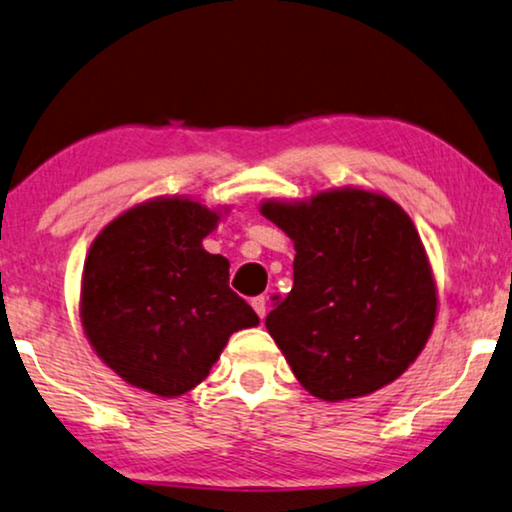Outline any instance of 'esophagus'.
Wrapping results in <instances>:
<instances>
[{
	"label": "esophagus",
	"instance_id": "obj_1",
	"mask_svg": "<svg viewBox=\"0 0 512 512\" xmlns=\"http://www.w3.org/2000/svg\"><path fill=\"white\" fill-rule=\"evenodd\" d=\"M252 309H255V313H257V316H260V318H264V316H267V309H269V306H267V297H255V299H252Z\"/></svg>",
	"mask_w": 512,
	"mask_h": 512
}]
</instances>
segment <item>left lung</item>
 <instances>
[{"label":"left lung","mask_w":512,"mask_h":512,"mask_svg":"<svg viewBox=\"0 0 512 512\" xmlns=\"http://www.w3.org/2000/svg\"><path fill=\"white\" fill-rule=\"evenodd\" d=\"M260 213L297 252L292 290L264 325L299 384L342 403L398 379L438 316V285L410 215L363 187L267 199Z\"/></svg>","instance_id":"left-lung-1"}]
</instances>
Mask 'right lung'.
Here are the masks:
<instances>
[{"label": "right lung", "mask_w": 512, "mask_h": 512, "mask_svg": "<svg viewBox=\"0 0 512 512\" xmlns=\"http://www.w3.org/2000/svg\"><path fill=\"white\" fill-rule=\"evenodd\" d=\"M227 213L192 196H156L95 236L79 318L91 349L126 384L159 398L185 395L234 332L260 323L229 288L227 257L203 248Z\"/></svg>", "instance_id": "add662e5"}]
</instances>
